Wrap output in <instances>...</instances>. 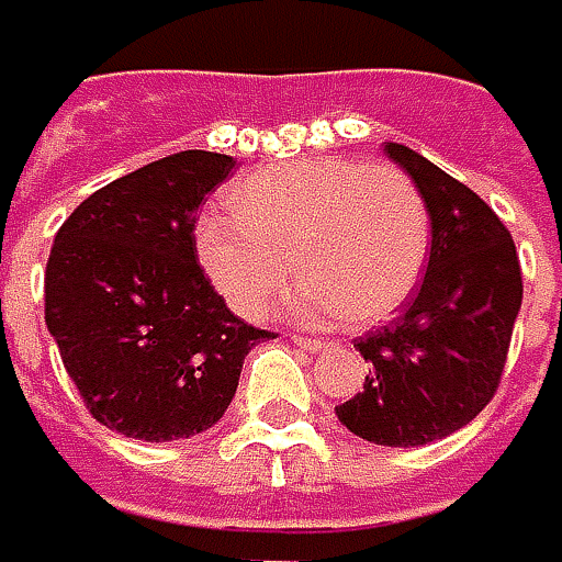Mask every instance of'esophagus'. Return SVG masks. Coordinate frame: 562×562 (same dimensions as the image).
<instances>
[{"label":"esophagus","mask_w":562,"mask_h":562,"mask_svg":"<svg viewBox=\"0 0 562 562\" xmlns=\"http://www.w3.org/2000/svg\"><path fill=\"white\" fill-rule=\"evenodd\" d=\"M294 341L301 345L303 351H310V355H319V351H326L333 341H326V339H310V336H294Z\"/></svg>","instance_id":"esophagus-1"}]
</instances>
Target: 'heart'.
I'll return each mask as SVG.
<instances>
[{"label": "heart", "instance_id": "1", "mask_svg": "<svg viewBox=\"0 0 562 562\" xmlns=\"http://www.w3.org/2000/svg\"><path fill=\"white\" fill-rule=\"evenodd\" d=\"M229 211L201 217L194 246L217 291L246 316L278 301L297 268L306 319H386L416 291L431 239L416 181L358 159L259 169L229 191Z\"/></svg>", "mask_w": 562, "mask_h": 562}]
</instances>
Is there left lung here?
I'll use <instances>...</instances> for the list:
<instances>
[{"label": "left lung", "mask_w": 562, "mask_h": 562, "mask_svg": "<svg viewBox=\"0 0 562 562\" xmlns=\"http://www.w3.org/2000/svg\"><path fill=\"white\" fill-rule=\"evenodd\" d=\"M386 156L425 198L431 252L409 306L358 339L371 368L336 416L364 441L419 448L476 419L496 396L521 310V265L512 233L476 191L403 143H386Z\"/></svg>", "instance_id": "obj_1"}]
</instances>
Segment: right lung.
I'll use <instances>...</instances> for the list:
<instances>
[{"label":"right lung","instance_id":"right-lung-1","mask_svg":"<svg viewBox=\"0 0 562 562\" xmlns=\"http://www.w3.org/2000/svg\"><path fill=\"white\" fill-rule=\"evenodd\" d=\"M233 156L184 149L89 194L57 229L44 319L92 419L140 441L207 431L274 333L229 313L194 246Z\"/></svg>","mask_w":562,"mask_h":562}]
</instances>
